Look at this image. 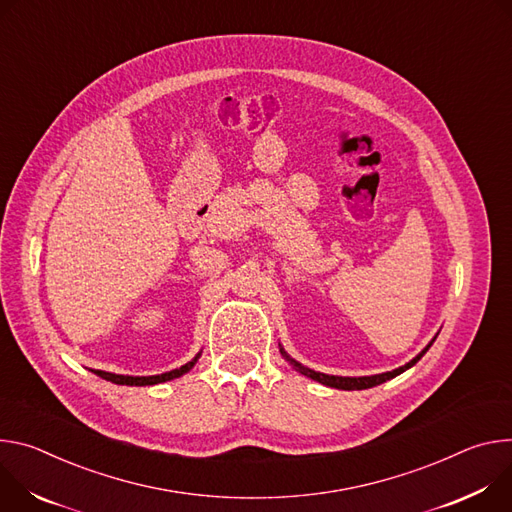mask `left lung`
<instances>
[{
    "instance_id": "left-lung-1",
    "label": "left lung",
    "mask_w": 512,
    "mask_h": 512,
    "mask_svg": "<svg viewBox=\"0 0 512 512\" xmlns=\"http://www.w3.org/2000/svg\"><path fill=\"white\" fill-rule=\"evenodd\" d=\"M433 344V342H431ZM431 344L417 356V358H413L409 364H405V366H401V368H396V370H392V372H384V374H374V376H360V378H350V376H329V374H321V372H315V370H309V368H305V366H301L299 362H295V360H291L285 352L287 356V360H291V364L301 372V374H305V376H309V378H313V380H317V382H321V384H325V386H331V388H342V390H364V388H372V386H378V384H382V382H386V380H390V378H394V376H399V374H403L405 370H409L411 366H415L423 356H425V352L431 348Z\"/></svg>"
}]
</instances>
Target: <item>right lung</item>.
Returning a JSON list of instances; mask_svg holds the SVG:
<instances>
[{
  "instance_id": "obj_1",
  "label": "right lung",
  "mask_w": 512,
  "mask_h": 512,
  "mask_svg": "<svg viewBox=\"0 0 512 512\" xmlns=\"http://www.w3.org/2000/svg\"><path fill=\"white\" fill-rule=\"evenodd\" d=\"M199 358V356H197ZM197 358L177 370H170V372H164V374H158V376H122V374H111V372H103V370H93L97 376L113 382V384H126V386H146V384H158V382H166V380H173V378H179L183 376L185 372H189Z\"/></svg>"
}]
</instances>
